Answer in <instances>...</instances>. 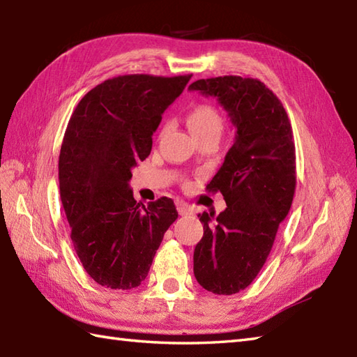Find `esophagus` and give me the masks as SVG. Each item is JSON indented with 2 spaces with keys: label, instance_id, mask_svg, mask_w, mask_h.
Wrapping results in <instances>:
<instances>
[{
  "label": "esophagus",
  "instance_id": "esophagus-1",
  "mask_svg": "<svg viewBox=\"0 0 357 357\" xmlns=\"http://www.w3.org/2000/svg\"><path fill=\"white\" fill-rule=\"evenodd\" d=\"M178 213L181 216H187V215H193V208L188 206L185 202H179L178 204Z\"/></svg>",
  "mask_w": 357,
  "mask_h": 357
}]
</instances>
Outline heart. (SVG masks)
Here are the masks:
<instances>
[{
    "instance_id": "obj_1",
    "label": "heart",
    "mask_w": 357,
    "mask_h": 357,
    "mask_svg": "<svg viewBox=\"0 0 357 357\" xmlns=\"http://www.w3.org/2000/svg\"><path fill=\"white\" fill-rule=\"evenodd\" d=\"M187 123L198 139L215 136L219 138L224 130V119L219 112L210 104H198L188 112ZM164 132V128H162Z\"/></svg>"
}]
</instances>
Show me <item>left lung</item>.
<instances>
[{"label": "left lung", "instance_id": "8db88e82", "mask_svg": "<svg viewBox=\"0 0 357 357\" xmlns=\"http://www.w3.org/2000/svg\"><path fill=\"white\" fill-rule=\"evenodd\" d=\"M218 98L236 127L234 144L207 185L227 208L204 211V236L195 247L193 271L215 294H234L253 282L271 252L296 188V150L290 119L279 98L255 78L234 75L188 86Z\"/></svg>", "mask_w": 357, "mask_h": 357}]
</instances>
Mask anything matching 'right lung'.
<instances>
[{
    "mask_svg": "<svg viewBox=\"0 0 357 357\" xmlns=\"http://www.w3.org/2000/svg\"><path fill=\"white\" fill-rule=\"evenodd\" d=\"M192 75H123L78 102L59 151V193L70 238L95 282L130 290L149 275L178 211L170 198L136 202L132 169L151 150V135Z\"/></svg>",
    "mask_w": 357,
    "mask_h": 357,
    "instance_id": "obj_1",
    "label": "right lung"
}]
</instances>
